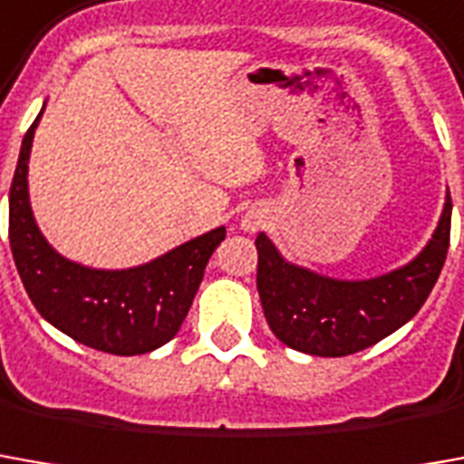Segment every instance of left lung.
I'll use <instances>...</instances> for the list:
<instances>
[{
	"mask_svg": "<svg viewBox=\"0 0 464 464\" xmlns=\"http://www.w3.org/2000/svg\"><path fill=\"white\" fill-rule=\"evenodd\" d=\"M452 200L432 241L412 264L369 281H336L286 264L276 246L258 233L256 286L266 322L278 339L314 356L356 354L407 324L430 296L450 248Z\"/></svg>",
	"mask_w": 464,
	"mask_h": 464,
	"instance_id": "8db88e82",
	"label": "left lung"
}]
</instances>
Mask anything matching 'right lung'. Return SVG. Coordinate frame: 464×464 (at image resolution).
Instances as JSON below:
<instances>
[{
    "label": "right lung",
    "mask_w": 464,
    "mask_h": 464,
    "mask_svg": "<svg viewBox=\"0 0 464 464\" xmlns=\"http://www.w3.org/2000/svg\"><path fill=\"white\" fill-rule=\"evenodd\" d=\"M37 122L40 118L22 140L9 188V246L29 299L52 326L90 349L118 356L153 352L180 329L226 228L128 271H97L67 261L42 238L29 208L27 163Z\"/></svg>",
    "instance_id": "right-lung-1"
}]
</instances>
